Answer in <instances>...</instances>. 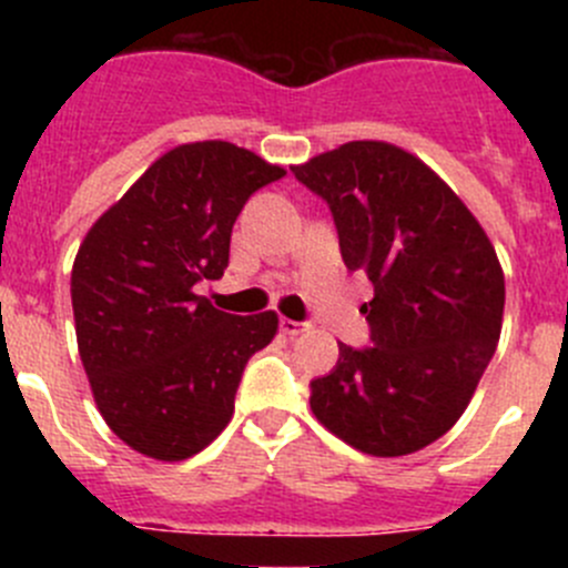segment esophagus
<instances>
[{
    "instance_id": "obj_1",
    "label": "esophagus",
    "mask_w": 568,
    "mask_h": 568,
    "mask_svg": "<svg viewBox=\"0 0 568 568\" xmlns=\"http://www.w3.org/2000/svg\"><path fill=\"white\" fill-rule=\"evenodd\" d=\"M307 329V324L305 321H294V318H280V332H283V335H302V332Z\"/></svg>"
}]
</instances>
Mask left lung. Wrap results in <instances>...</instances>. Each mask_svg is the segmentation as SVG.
Instances as JSON below:
<instances>
[{
	"instance_id": "left-lung-1",
	"label": "left lung",
	"mask_w": 568,
	"mask_h": 568,
	"mask_svg": "<svg viewBox=\"0 0 568 568\" xmlns=\"http://www.w3.org/2000/svg\"><path fill=\"white\" fill-rule=\"evenodd\" d=\"M326 200L346 268L374 300L359 313L371 346L311 382L321 426L368 456H406L450 432L497 341L506 277L489 236L459 194L404 148L357 140L296 164Z\"/></svg>"
}]
</instances>
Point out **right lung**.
I'll use <instances>...</instances> for the list:
<instances>
[{
	"instance_id": "right-lung-1",
	"label": "right lung",
	"mask_w": 568,
	"mask_h": 568,
	"mask_svg": "<svg viewBox=\"0 0 568 568\" xmlns=\"http://www.w3.org/2000/svg\"><path fill=\"white\" fill-rule=\"evenodd\" d=\"M285 170L233 142L159 156L95 220L77 252L71 302L95 406L136 454L183 462L233 417L244 365L277 335V313L231 316L194 294L220 280L233 222Z\"/></svg>"
}]
</instances>
